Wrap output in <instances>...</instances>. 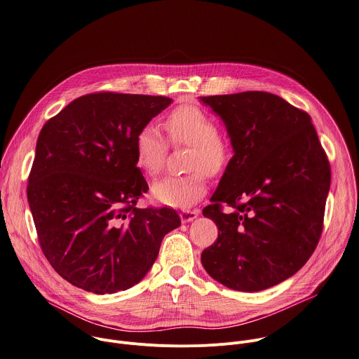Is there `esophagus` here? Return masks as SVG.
Here are the masks:
<instances>
[{
    "instance_id": "1",
    "label": "esophagus",
    "mask_w": 359,
    "mask_h": 359,
    "mask_svg": "<svg viewBox=\"0 0 359 359\" xmlns=\"http://www.w3.org/2000/svg\"><path fill=\"white\" fill-rule=\"evenodd\" d=\"M198 216H199V210H188V209H185V210H181V212H180V217H181V222H182V223L192 222V220H195Z\"/></svg>"
}]
</instances>
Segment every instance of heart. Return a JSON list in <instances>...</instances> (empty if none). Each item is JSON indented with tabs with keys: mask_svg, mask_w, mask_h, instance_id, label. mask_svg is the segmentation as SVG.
I'll return each instance as SVG.
<instances>
[{
	"mask_svg": "<svg viewBox=\"0 0 359 359\" xmlns=\"http://www.w3.org/2000/svg\"><path fill=\"white\" fill-rule=\"evenodd\" d=\"M171 144L191 147L187 168L194 171L182 177H164L151 187L156 201L171 208H189L206 192V174H222L231 158L229 139L216 128V122L203 109L181 105L164 119ZM168 143L154 125L143 126L135 139V160L147 175H158L165 164Z\"/></svg>",
	"mask_w": 359,
	"mask_h": 359,
	"instance_id": "b5f03b06",
	"label": "heart"
}]
</instances>
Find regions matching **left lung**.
Wrapping results in <instances>:
<instances>
[{"label": "left lung", "instance_id": "8db88e82", "mask_svg": "<svg viewBox=\"0 0 359 359\" xmlns=\"http://www.w3.org/2000/svg\"><path fill=\"white\" fill-rule=\"evenodd\" d=\"M223 121L231 157L203 216L217 240L203 250L222 285L258 292L294 275L317 247L331 171L311 118L264 91L199 97ZM224 203L235 210L224 214Z\"/></svg>", "mask_w": 359, "mask_h": 359}]
</instances>
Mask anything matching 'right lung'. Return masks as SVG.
<instances>
[{
  "label": "right lung",
  "mask_w": 359,
  "mask_h": 359,
  "mask_svg": "<svg viewBox=\"0 0 359 359\" xmlns=\"http://www.w3.org/2000/svg\"><path fill=\"white\" fill-rule=\"evenodd\" d=\"M171 102L88 94L42 128L28 202L45 257L72 285L97 294L132 287L153 266L164 236L181 224L171 208H136L149 185L135 139Z\"/></svg>",
  "instance_id": "obj_1"
}]
</instances>
